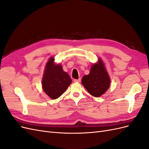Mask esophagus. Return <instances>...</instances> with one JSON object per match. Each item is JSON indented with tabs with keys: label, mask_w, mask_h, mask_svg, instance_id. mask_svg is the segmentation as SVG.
I'll list each match as a JSON object with an SVG mask.
<instances>
[{
	"label": "esophagus",
	"mask_w": 149,
	"mask_h": 149,
	"mask_svg": "<svg viewBox=\"0 0 149 149\" xmlns=\"http://www.w3.org/2000/svg\"><path fill=\"white\" fill-rule=\"evenodd\" d=\"M74 82H76V83H79V82L81 81V79L79 78V79H74Z\"/></svg>",
	"instance_id": "obj_1"
}]
</instances>
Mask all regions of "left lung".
I'll return each mask as SVG.
<instances>
[{
  "mask_svg": "<svg viewBox=\"0 0 149 149\" xmlns=\"http://www.w3.org/2000/svg\"><path fill=\"white\" fill-rule=\"evenodd\" d=\"M81 83L90 94L94 97H100L107 91L111 79L102 60H99L97 63L91 66L89 74L83 76Z\"/></svg>",
  "mask_w": 149,
  "mask_h": 149,
  "instance_id": "left-lung-1",
  "label": "left lung"
}]
</instances>
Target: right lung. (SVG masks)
Masks as SVG:
<instances>
[{
    "label": "right lung",
    "mask_w": 149,
    "mask_h": 149,
    "mask_svg": "<svg viewBox=\"0 0 149 149\" xmlns=\"http://www.w3.org/2000/svg\"><path fill=\"white\" fill-rule=\"evenodd\" d=\"M72 82L70 76L60 65H55L52 57L47 63L42 79V88L53 100L61 96Z\"/></svg>",
    "instance_id": "1"
}]
</instances>
